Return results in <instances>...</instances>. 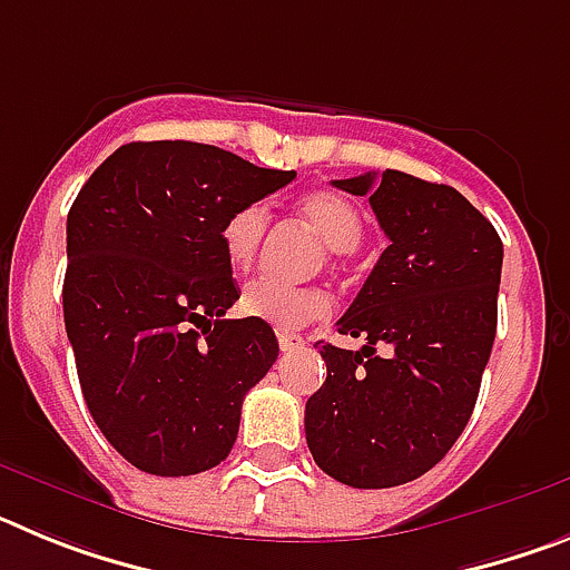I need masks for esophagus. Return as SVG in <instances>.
<instances>
[{
  "label": "esophagus",
  "instance_id": "34e87169",
  "mask_svg": "<svg viewBox=\"0 0 570 570\" xmlns=\"http://www.w3.org/2000/svg\"><path fill=\"white\" fill-rule=\"evenodd\" d=\"M276 340H279L282 351H296V347L305 345V336L294 334V331H285V328H276Z\"/></svg>",
  "mask_w": 570,
  "mask_h": 570
}]
</instances>
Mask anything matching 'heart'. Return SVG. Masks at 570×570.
<instances>
[{
  "mask_svg": "<svg viewBox=\"0 0 570 570\" xmlns=\"http://www.w3.org/2000/svg\"><path fill=\"white\" fill-rule=\"evenodd\" d=\"M299 214L334 254H351L365 234V223L354 203L334 190H311L299 199ZM268 230V210L259 203L239 205L223 223V250L234 268H248ZM334 302L322 288H291L276 279H254L242 288L239 311L276 328H302L328 316Z\"/></svg>",
  "mask_w": 570,
  "mask_h": 570,
  "instance_id": "b5f03b06",
  "label": "heart"
}]
</instances>
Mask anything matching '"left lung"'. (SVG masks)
Listing matches in <instances>:
<instances>
[{"instance_id": "left-lung-1", "label": "left lung", "mask_w": 570, "mask_h": 570, "mask_svg": "<svg viewBox=\"0 0 570 570\" xmlns=\"http://www.w3.org/2000/svg\"><path fill=\"white\" fill-rule=\"evenodd\" d=\"M334 185L367 196L391 245L336 322L365 345L316 342L328 376L305 405V440L336 482L405 485L471 420L497 336L502 239L451 185L402 170Z\"/></svg>"}]
</instances>
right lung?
<instances>
[{
	"mask_svg": "<svg viewBox=\"0 0 570 570\" xmlns=\"http://www.w3.org/2000/svg\"><path fill=\"white\" fill-rule=\"evenodd\" d=\"M294 176L214 145L130 142L70 205L65 331L90 416L139 471L190 476L230 454L279 342L225 320L239 291L219 230Z\"/></svg>",
	"mask_w": 570,
	"mask_h": 570,
	"instance_id": "obj_1",
	"label": "right lung"
}]
</instances>
